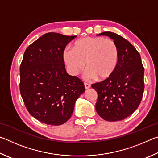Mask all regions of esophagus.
<instances>
[{"mask_svg":"<svg viewBox=\"0 0 158 158\" xmlns=\"http://www.w3.org/2000/svg\"><path fill=\"white\" fill-rule=\"evenodd\" d=\"M84 86H85V89H89V88L90 87V84H88V83H84Z\"/></svg>","mask_w":158,"mask_h":158,"instance_id":"34e87169","label":"esophagus"}]
</instances>
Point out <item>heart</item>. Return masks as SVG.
<instances>
[{
	"instance_id": "b5f03b06",
	"label": "heart",
	"mask_w": 158,
	"mask_h": 158,
	"mask_svg": "<svg viewBox=\"0 0 158 158\" xmlns=\"http://www.w3.org/2000/svg\"><path fill=\"white\" fill-rule=\"evenodd\" d=\"M119 49L116 42L103 37H87L77 40L73 49L67 48L63 58L72 75H76L85 68L87 79L103 81L110 77L117 68Z\"/></svg>"
}]
</instances>
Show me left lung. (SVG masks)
<instances>
[{
    "label": "left lung",
    "mask_w": 158,
    "mask_h": 158,
    "mask_svg": "<svg viewBox=\"0 0 158 158\" xmlns=\"http://www.w3.org/2000/svg\"><path fill=\"white\" fill-rule=\"evenodd\" d=\"M99 35L113 39L118 47L120 56L114 74L91 85L98 93L95 109L105 121H122L140 105L144 90V68L139 53L127 40L109 31Z\"/></svg>",
    "instance_id": "8db88e82"
}]
</instances>
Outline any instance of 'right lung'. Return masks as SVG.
Here are the masks:
<instances>
[{"mask_svg":"<svg viewBox=\"0 0 158 158\" xmlns=\"http://www.w3.org/2000/svg\"><path fill=\"white\" fill-rule=\"evenodd\" d=\"M77 35H43L26 49L20 65L19 89L28 111L43 123L60 125L73 113L85 91L84 83L65 70L63 52Z\"/></svg>","mask_w":158,"mask_h":158,"instance_id":"1","label":"right lung"}]
</instances>
